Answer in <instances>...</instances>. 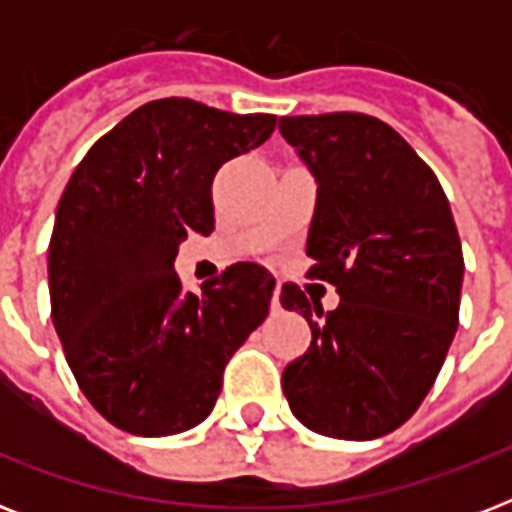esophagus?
Masks as SVG:
<instances>
[{
  "label": "esophagus",
  "mask_w": 512,
  "mask_h": 512,
  "mask_svg": "<svg viewBox=\"0 0 512 512\" xmlns=\"http://www.w3.org/2000/svg\"><path fill=\"white\" fill-rule=\"evenodd\" d=\"M271 308H273V311H281V284H276V289H273Z\"/></svg>",
  "instance_id": "obj_1"
}]
</instances>
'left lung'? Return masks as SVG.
Wrapping results in <instances>:
<instances>
[{
  "instance_id": "obj_1",
  "label": "left lung",
  "mask_w": 512,
  "mask_h": 512,
  "mask_svg": "<svg viewBox=\"0 0 512 512\" xmlns=\"http://www.w3.org/2000/svg\"><path fill=\"white\" fill-rule=\"evenodd\" d=\"M279 130L319 183L308 276L340 295L324 313L297 284L281 287V305L313 335L281 388L313 433L380 438L417 412L460 324L452 207L428 164L374 116H281Z\"/></svg>"
}]
</instances>
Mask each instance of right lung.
Listing matches in <instances>:
<instances>
[{
  "label": "right lung",
  "instance_id": "add662e5",
  "mask_svg": "<svg viewBox=\"0 0 512 512\" xmlns=\"http://www.w3.org/2000/svg\"><path fill=\"white\" fill-rule=\"evenodd\" d=\"M273 130L271 114L151 100L68 180L47 252L52 324L87 401L119 430L196 428L225 364L268 316L276 279L263 265H231L193 295L172 263L188 233L215 228V172Z\"/></svg>",
  "mask_w": 512,
  "mask_h": 512
}]
</instances>
